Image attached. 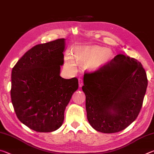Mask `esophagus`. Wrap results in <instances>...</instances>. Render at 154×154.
Here are the masks:
<instances>
[{
    "label": "esophagus",
    "mask_w": 154,
    "mask_h": 154,
    "mask_svg": "<svg viewBox=\"0 0 154 154\" xmlns=\"http://www.w3.org/2000/svg\"><path fill=\"white\" fill-rule=\"evenodd\" d=\"M83 84V79H79V86L80 88H82Z\"/></svg>",
    "instance_id": "34e87169"
}]
</instances>
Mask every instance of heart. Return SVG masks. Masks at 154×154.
I'll use <instances>...</instances> for the list:
<instances>
[{
    "instance_id": "1",
    "label": "heart",
    "mask_w": 154,
    "mask_h": 154,
    "mask_svg": "<svg viewBox=\"0 0 154 154\" xmlns=\"http://www.w3.org/2000/svg\"><path fill=\"white\" fill-rule=\"evenodd\" d=\"M113 58L111 49L100 46H80L75 49L73 55L66 54L65 66L71 71H75L77 65H84L92 71H98L110 62Z\"/></svg>"
}]
</instances>
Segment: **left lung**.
Segmentation results:
<instances>
[{"mask_svg": "<svg viewBox=\"0 0 154 154\" xmlns=\"http://www.w3.org/2000/svg\"><path fill=\"white\" fill-rule=\"evenodd\" d=\"M83 84L91 126L103 133H115L124 130L139 116L147 78L137 60L118 54L100 69L85 72Z\"/></svg>", "mask_w": 154, "mask_h": 154, "instance_id": "1", "label": "left lung"}]
</instances>
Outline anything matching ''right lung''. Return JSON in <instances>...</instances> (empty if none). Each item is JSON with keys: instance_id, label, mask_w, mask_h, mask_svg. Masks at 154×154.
I'll list each match as a JSON object with an SVG mask.
<instances>
[{"instance_id": "obj_1", "label": "right lung", "mask_w": 154, "mask_h": 154, "mask_svg": "<svg viewBox=\"0 0 154 154\" xmlns=\"http://www.w3.org/2000/svg\"><path fill=\"white\" fill-rule=\"evenodd\" d=\"M65 39L38 44L28 50L12 69L11 102L19 120L39 132L62 126L66 106L78 89L76 77H60Z\"/></svg>"}]
</instances>
